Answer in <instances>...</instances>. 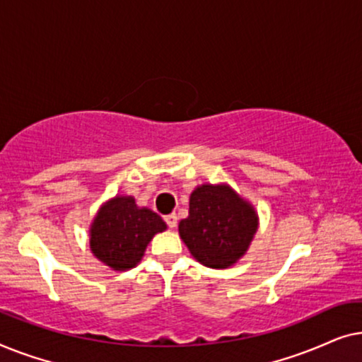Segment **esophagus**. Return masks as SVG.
<instances>
[{"mask_svg": "<svg viewBox=\"0 0 362 362\" xmlns=\"http://www.w3.org/2000/svg\"><path fill=\"white\" fill-rule=\"evenodd\" d=\"M165 222L168 224V227H170V229H175L176 224H177V216L176 214H168V216H165Z\"/></svg>", "mask_w": 362, "mask_h": 362, "instance_id": "34e87169", "label": "esophagus"}]
</instances>
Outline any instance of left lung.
Returning <instances> with one entry per match:
<instances>
[{
  "mask_svg": "<svg viewBox=\"0 0 362 362\" xmlns=\"http://www.w3.org/2000/svg\"><path fill=\"white\" fill-rule=\"evenodd\" d=\"M259 217L254 206L227 185H201L191 192L189 216L180 237L191 255L211 269H229L254 239Z\"/></svg>",
  "mask_w": 362,
  "mask_h": 362,
  "instance_id": "1",
  "label": "left lung"
}]
</instances>
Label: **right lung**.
Listing matches in <instances>:
<instances>
[{
	"label": "right lung",
	"mask_w": 362,
	"mask_h": 362,
	"mask_svg": "<svg viewBox=\"0 0 362 362\" xmlns=\"http://www.w3.org/2000/svg\"><path fill=\"white\" fill-rule=\"evenodd\" d=\"M165 221L148 207H138L135 197L115 196L97 212L90 226V250L113 270L133 269L145 255L146 245Z\"/></svg>",
	"instance_id": "add662e5"
}]
</instances>
